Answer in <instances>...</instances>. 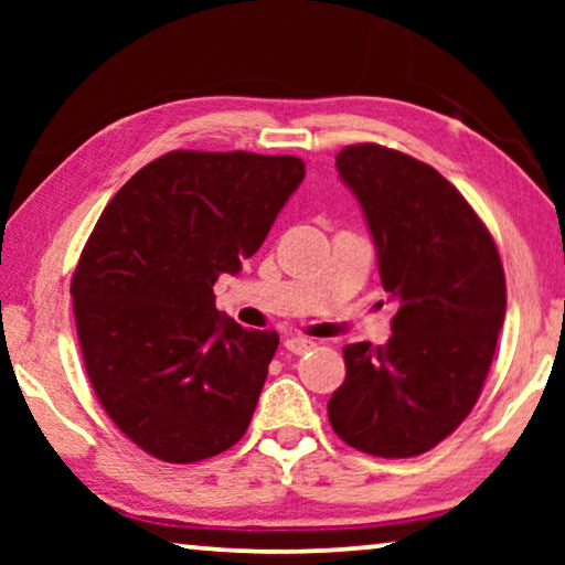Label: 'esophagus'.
Returning <instances> with one entry per match:
<instances>
[{
	"label": "esophagus",
	"instance_id": "34e87169",
	"mask_svg": "<svg viewBox=\"0 0 565 565\" xmlns=\"http://www.w3.org/2000/svg\"><path fill=\"white\" fill-rule=\"evenodd\" d=\"M313 342L311 339H306V337H288L285 339V350L288 352H292V354H303V352H308V350H313Z\"/></svg>",
	"mask_w": 565,
	"mask_h": 565
}]
</instances>
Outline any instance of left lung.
<instances>
[{"mask_svg": "<svg viewBox=\"0 0 565 565\" xmlns=\"http://www.w3.org/2000/svg\"><path fill=\"white\" fill-rule=\"evenodd\" d=\"M337 172L365 213L396 316L385 344L344 347L329 422L362 452L412 458L481 396L504 327V267L473 207L424 161L360 143L339 151Z\"/></svg>", "mask_w": 565, "mask_h": 565, "instance_id": "left-lung-1", "label": "left lung"}]
</instances>
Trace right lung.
Listing matches in <instances>:
<instances>
[{"label":"right lung","instance_id":"obj_1","mask_svg":"<svg viewBox=\"0 0 565 565\" xmlns=\"http://www.w3.org/2000/svg\"><path fill=\"white\" fill-rule=\"evenodd\" d=\"M303 177L298 157L172 151L99 215L72 277L84 367L153 458H213L249 427L280 339L221 313L213 285L259 249Z\"/></svg>","mask_w":565,"mask_h":565}]
</instances>
